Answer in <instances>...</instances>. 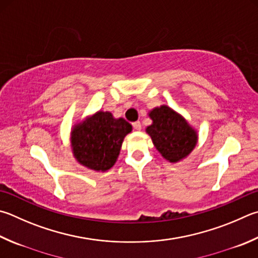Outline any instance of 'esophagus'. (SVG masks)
<instances>
[{"instance_id": "1", "label": "esophagus", "mask_w": 258, "mask_h": 258, "mask_svg": "<svg viewBox=\"0 0 258 258\" xmlns=\"http://www.w3.org/2000/svg\"><path fill=\"white\" fill-rule=\"evenodd\" d=\"M132 125H133V128L137 130V131H140V130L142 128V124L140 123V121H134Z\"/></svg>"}]
</instances>
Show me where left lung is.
<instances>
[{
    "mask_svg": "<svg viewBox=\"0 0 258 258\" xmlns=\"http://www.w3.org/2000/svg\"><path fill=\"white\" fill-rule=\"evenodd\" d=\"M149 116L152 124L145 131L166 160L177 162L193 151L198 133L181 115L163 105L152 109Z\"/></svg>",
    "mask_w": 258,
    "mask_h": 258,
    "instance_id": "obj_1",
    "label": "left lung"
}]
</instances>
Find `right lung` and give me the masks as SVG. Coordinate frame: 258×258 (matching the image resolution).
<instances>
[{"label": "right lung", "instance_id": "1", "mask_svg": "<svg viewBox=\"0 0 258 258\" xmlns=\"http://www.w3.org/2000/svg\"><path fill=\"white\" fill-rule=\"evenodd\" d=\"M132 125L114 118L109 111H98L74 126L71 147L79 163L96 171H107L115 165L124 138Z\"/></svg>", "mask_w": 258, "mask_h": 258}]
</instances>
